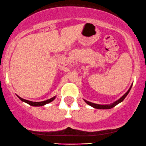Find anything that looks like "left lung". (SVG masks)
Instances as JSON below:
<instances>
[{
    "label": "left lung",
    "instance_id": "8db88e82",
    "mask_svg": "<svg viewBox=\"0 0 146 146\" xmlns=\"http://www.w3.org/2000/svg\"><path fill=\"white\" fill-rule=\"evenodd\" d=\"M132 85H131L130 88H129L128 90H127V92H126L125 94L123 95V96H121V97L119 99H118L117 101H116L115 102L112 103V104H110V105H99V104H93V103L90 102V101H86V100H85V99H84V101H85V102H86L87 104H88V105H89V106H92V107L94 108H96V109H104V110H105V109H111V108H114V106H117V104H119V103L122 102V101H123L124 99H125V98L126 97V96H127V95L128 94L129 92L130 91L131 88H132Z\"/></svg>",
    "mask_w": 146,
    "mask_h": 146
}]
</instances>
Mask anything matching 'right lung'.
I'll return each instance as SVG.
<instances>
[{"label": "right lung", "instance_id": "1", "mask_svg": "<svg viewBox=\"0 0 146 146\" xmlns=\"http://www.w3.org/2000/svg\"><path fill=\"white\" fill-rule=\"evenodd\" d=\"M17 96L21 100V101H23V102L27 103V104H28L29 105H30V106H44V105L52 102V101H54V100L55 98H56V96H54V97L51 98V99L46 100V101H40V102H33V101H28V100H25V99H22V98L20 97V96Z\"/></svg>", "mask_w": 146, "mask_h": 146}]
</instances>
